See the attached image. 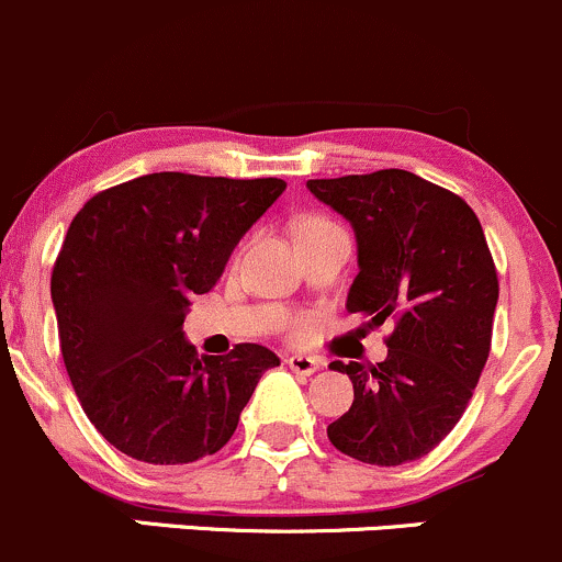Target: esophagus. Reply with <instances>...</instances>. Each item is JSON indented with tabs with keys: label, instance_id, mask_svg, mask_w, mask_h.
I'll use <instances>...</instances> for the list:
<instances>
[{
	"label": "esophagus",
	"instance_id": "obj_1",
	"mask_svg": "<svg viewBox=\"0 0 562 562\" xmlns=\"http://www.w3.org/2000/svg\"><path fill=\"white\" fill-rule=\"evenodd\" d=\"M289 370L297 372V375H313V372L322 370V359H316V356H289L286 359Z\"/></svg>",
	"mask_w": 562,
	"mask_h": 562
}]
</instances>
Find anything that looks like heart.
Returning a JSON list of instances; mask_svg holds the SVG:
<instances>
[{
  "label": "heart",
  "mask_w": 562,
  "mask_h": 562,
  "mask_svg": "<svg viewBox=\"0 0 562 562\" xmlns=\"http://www.w3.org/2000/svg\"><path fill=\"white\" fill-rule=\"evenodd\" d=\"M307 222H318V220H305L303 225H307ZM303 225H300V227H303ZM307 327H311V324H307V318H294L292 327H289V335H292V337H303L305 331H307Z\"/></svg>",
  "instance_id": "1"
}]
</instances>
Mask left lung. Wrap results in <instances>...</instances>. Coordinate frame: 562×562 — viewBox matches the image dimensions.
Wrapping results in <instances>:
<instances>
[{"label": "left lung", "mask_w": 562, "mask_h": 562, "mask_svg": "<svg viewBox=\"0 0 562 562\" xmlns=\"http://www.w3.org/2000/svg\"><path fill=\"white\" fill-rule=\"evenodd\" d=\"M307 190L353 225L348 311L394 324L378 367L329 364L353 383L329 442L375 467L418 461L461 420L491 353L498 273L485 233L463 198L402 168L311 179Z\"/></svg>", "instance_id": "1"}]
</instances>
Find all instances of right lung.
Returning a JSON list of instances; mask_svg holds the SVG:
<instances>
[{
  "label": "right lung",
  "instance_id": "obj_1",
  "mask_svg": "<svg viewBox=\"0 0 562 562\" xmlns=\"http://www.w3.org/2000/svg\"><path fill=\"white\" fill-rule=\"evenodd\" d=\"M286 190L283 179L160 171L95 192L50 276L66 372L90 424L125 456L179 467L225 448L279 356L238 342L198 356L184 311Z\"/></svg>",
  "mask_w": 562,
  "mask_h": 562
}]
</instances>
